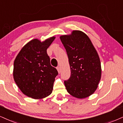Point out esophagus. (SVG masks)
I'll use <instances>...</instances> for the list:
<instances>
[{
    "label": "esophagus",
    "mask_w": 123,
    "mask_h": 123,
    "mask_svg": "<svg viewBox=\"0 0 123 123\" xmlns=\"http://www.w3.org/2000/svg\"><path fill=\"white\" fill-rule=\"evenodd\" d=\"M57 69L58 72V73H60V72H61L60 68V67H57Z\"/></svg>",
    "instance_id": "1"
}]
</instances>
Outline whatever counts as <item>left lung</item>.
Returning a JSON list of instances; mask_svg holds the SVG:
<instances>
[{"label": "left lung", "mask_w": 123, "mask_h": 123, "mask_svg": "<svg viewBox=\"0 0 123 123\" xmlns=\"http://www.w3.org/2000/svg\"><path fill=\"white\" fill-rule=\"evenodd\" d=\"M60 39L66 50L71 76L64 81L68 92L77 98L94 93L101 80V66L98 54L88 36L80 30L62 35Z\"/></svg>", "instance_id": "1"}]
</instances>
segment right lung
<instances>
[{
  "label": "right lung",
  "mask_w": 123,
  "mask_h": 123,
  "mask_svg": "<svg viewBox=\"0 0 123 123\" xmlns=\"http://www.w3.org/2000/svg\"><path fill=\"white\" fill-rule=\"evenodd\" d=\"M55 37L41 42L32 39L22 48L14 63L13 77L23 94L34 99H42L52 93L58 72L50 65L47 49Z\"/></svg>",
  "instance_id": "obj_1"
}]
</instances>
